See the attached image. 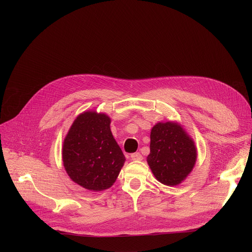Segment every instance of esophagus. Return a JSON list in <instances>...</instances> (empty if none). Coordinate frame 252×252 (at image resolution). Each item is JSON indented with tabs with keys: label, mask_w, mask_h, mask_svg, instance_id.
I'll return each instance as SVG.
<instances>
[{
	"label": "esophagus",
	"mask_w": 252,
	"mask_h": 252,
	"mask_svg": "<svg viewBox=\"0 0 252 252\" xmlns=\"http://www.w3.org/2000/svg\"><path fill=\"white\" fill-rule=\"evenodd\" d=\"M130 158H131V160L140 161V160L143 159V156L141 155V153L137 152V153H133V154H131V155H130Z\"/></svg>",
	"instance_id": "esophagus-1"
}]
</instances>
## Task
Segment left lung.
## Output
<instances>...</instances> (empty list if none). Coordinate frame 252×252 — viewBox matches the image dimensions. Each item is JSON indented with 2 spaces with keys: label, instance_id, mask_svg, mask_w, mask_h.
Wrapping results in <instances>:
<instances>
[{
  "label": "left lung",
  "instance_id": "left-lung-1",
  "mask_svg": "<svg viewBox=\"0 0 252 252\" xmlns=\"http://www.w3.org/2000/svg\"><path fill=\"white\" fill-rule=\"evenodd\" d=\"M196 159L195 143L180 124L158 123L152 127L147 162L157 181L177 186L191 173Z\"/></svg>",
  "mask_w": 252,
  "mask_h": 252
}]
</instances>
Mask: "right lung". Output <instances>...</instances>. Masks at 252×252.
<instances>
[{
    "label": "right lung",
    "mask_w": 252,
    "mask_h": 252,
    "mask_svg": "<svg viewBox=\"0 0 252 252\" xmlns=\"http://www.w3.org/2000/svg\"><path fill=\"white\" fill-rule=\"evenodd\" d=\"M110 123L105 113L85 111L75 118L64 139V168L69 178L85 189L110 188L126 161L112 136Z\"/></svg>",
    "instance_id": "right-lung-1"
}]
</instances>
